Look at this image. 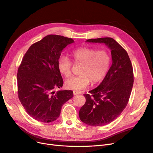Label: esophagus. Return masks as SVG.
<instances>
[{
  "mask_svg": "<svg viewBox=\"0 0 153 153\" xmlns=\"http://www.w3.org/2000/svg\"><path fill=\"white\" fill-rule=\"evenodd\" d=\"M80 93L77 91H73V94L74 95H77V94H79Z\"/></svg>",
  "mask_w": 153,
  "mask_h": 153,
  "instance_id": "34e87169",
  "label": "esophagus"
}]
</instances>
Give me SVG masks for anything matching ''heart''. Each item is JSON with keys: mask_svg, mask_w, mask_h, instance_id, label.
<instances>
[{"mask_svg": "<svg viewBox=\"0 0 153 153\" xmlns=\"http://www.w3.org/2000/svg\"><path fill=\"white\" fill-rule=\"evenodd\" d=\"M71 55L76 63L82 64L80 75L68 78L65 82L66 88L81 91L89 85L90 80L96 83L103 79L108 72L111 61L110 53L106 50L81 47L73 51ZM72 63L65 55L58 59L57 68L59 72L68 77L71 74Z\"/></svg>", "mask_w": 153, "mask_h": 153, "instance_id": "obj_1", "label": "heart"}]
</instances>
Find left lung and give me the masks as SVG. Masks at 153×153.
<instances>
[{
	"instance_id": "8db88e82",
	"label": "left lung",
	"mask_w": 153,
	"mask_h": 153,
	"mask_svg": "<svg viewBox=\"0 0 153 153\" xmlns=\"http://www.w3.org/2000/svg\"><path fill=\"white\" fill-rule=\"evenodd\" d=\"M86 42L103 43L111 50L112 64L101 84L84 96L79 111L81 121L92 126L112 123L126 107L133 85L131 62L127 52L111 38L91 39Z\"/></svg>"
}]
</instances>
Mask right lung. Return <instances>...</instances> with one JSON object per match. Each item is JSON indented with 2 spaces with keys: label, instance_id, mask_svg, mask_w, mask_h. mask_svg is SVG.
Segmentation results:
<instances>
[{
  "label": "right lung",
  "instance_id": "obj_1",
  "mask_svg": "<svg viewBox=\"0 0 153 153\" xmlns=\"http://www.w3.org/2000/svg\"><path fill=\"white\" fill-rule=\"evenodd\" d=\"M75 42L71 38L48 35L32 45L18 69V94L30 117L50 123L60 115L62 105L73 97V91L60 90L63 80L57 68L62 50Z\"/></svg>",
  "mask_w": 153,
  "mask_h": 153
}]
</instances>
